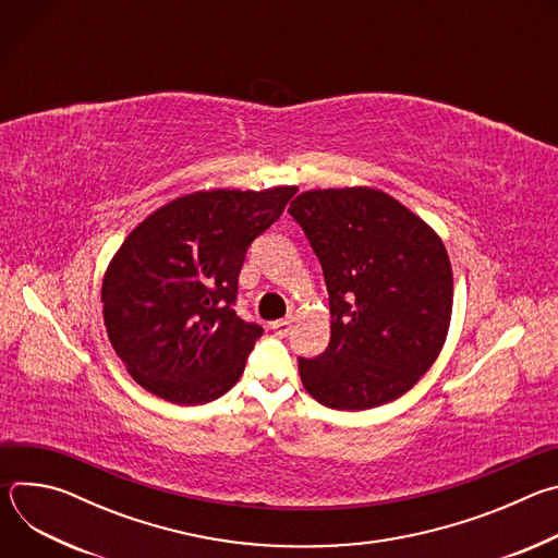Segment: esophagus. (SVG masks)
I'll return each instance as SVG.
<instances>
[{"instance_id": "obj_1", "label": "esophagus", "mask_w": 558, "mask_h": 558, "mask_svg": "<svg viewBox=\"0 0 558 558\" xmlns=\"http://www.w3.org/2000/svg\"><path fill=\"white\" fill-rule=\"evenodd\" d=\"M291 323H293V317L289 315V317H282V320L271 323V329H274V333H276V336L284 338V336L291 331Z\"/></svg>"}]
</instances>
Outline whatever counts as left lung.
<instances>
[{
    "label": "left lung",
    "instance_id": "8db88e82",
    "mask_svg": "<svg viewBox=\"0 0 558 558\" xmlns=\"http://www.w3.org/2000/svg\"><path fill=\"white\" fill-rule=\"evenodd\" d=\"M289 214L323 265L331 340L298 357L306 392L366 411L411 390L437 360L452 315V267L417 214L373 187L302 192Z\"/></svg>",
    "mask_w": 558,
    "mask_h": 558
}]
</instances>
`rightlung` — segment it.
I'll return each mask as SVG.
<instances>
[{
	"mask_svg": "<svg viewBox=\"0 0 558 558\" xmlns=\"http://www.w3.org/2000/svg\"><path fill=\"white\" fill-rule=\"evenodd\" d=\"M298 187L209 190L136 225L104 276V320L128 373L179 407L218 400L245 371L263 327L235 315L250 245Z\"/></svg>",
	"mask_w": 558,
	"mask_h": 558,
	"instance_id": "obj_1",
	"label": "right lung"
}]
</instances>
